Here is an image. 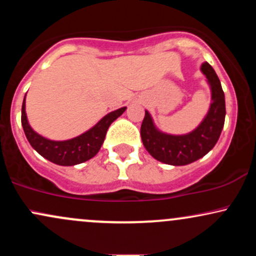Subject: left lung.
<instances>
[{
  "label": "left lung",
  "mask_w": 256,
  "mask_h": 256,
  "mask_svg": "<svg viewBox=\"0 0 256 256\" xmlns=\"http://www.w3.org/2000/svg\"><path fill=\"white\" fill-rule=\"evenodd\" d=\"M212 92L210 110L195 130L185 134H170L155 126L148 110L140 126L143 146L158 161L173 166L189 165L204 158L218 142L225 122V95L213 67L208 62L201 64Z\"/></svg>",
  "instance_id": "8db88e82"
}]
</instances>
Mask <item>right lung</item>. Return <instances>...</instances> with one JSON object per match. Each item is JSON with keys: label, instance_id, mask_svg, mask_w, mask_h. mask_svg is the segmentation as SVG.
<instances>
[{"label": "right lung", "instance_id": "right-lung-1", "mask_svg": "<svg viewBox=\"0 0 256 256\" xmlns=\"http://www.w3.org/2000/svg\"><path fill=\"white\" fill-rule=\"evenodd\" d=\"M25 98L22 107V125L26 138L38 154L60 166H74L95 156L104 144L108 128L126 110V107H122L110 112L90 130L71 140H52L38 134L28 124L25 110Z\"/></svg>", "mask_w": 256, "mask_h": 256}]
</instances>
